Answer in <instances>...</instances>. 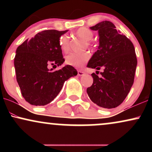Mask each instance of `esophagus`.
Masks as SVG:
<instances>
[{
  "instance_id": "1",
  "label": "esophagus",
  "mask_w": 152,
  "mask_h": 152,
  "mask_svg": "<svg viewBox=\"0 0 152 152\" xmlns=\"http://www.w3.org/2000/svg\"><path fill=\"white\" fill-rule=\"evenodd\" d=\"M85 74V72L83 71H78V76H83Z\"/></svg>"
}]
</instances>
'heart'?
I'll return each instance as SVG.
<instances>
[{"mask_svg":"<svg viewBox=\"0 0 152 152\" xmlns=\"http://www.w3.org/2000/svg\"><path fill=\"white\" fill-rule=\"evenodd\" d=\"M75 36L86 42V46H91V40L94 37V32L87 28L82 27L75 32ZM59 47L64 53H67L69 50V40L67 36H62L59 38ZM90 55L88 53L83 52L79 53H70L66 57V64L67 65L74 66L75 68H82L84 64L89 60Z\"/></svg>","mask_w":152,"mask_h":152,"instance_id":"b5f03b06","label":"heart"}]
</instances>
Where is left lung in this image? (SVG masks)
Returning <instances> with one entry per match:
<instances>
[{
  "label": "left lung",
  "instance_id": "left-lung-1",
  "mask_svg": "<svg viewBox=\"0 0 152 152\" xmlns=\"http://www.w3.org/2000/svg\"><path fill=\"white\" fill-rule=\"evenodd\" d=\"M99 36V49L94 53L87 67L96 69L101 76L91 74L93 84L87 88L91 100L106 109L117 107L124 102L133 85L137 59L133 43L120 34L108 20L90 28Z\"/></svg>",
  "mask_w": 152,
  "mask_h": 152
}]
</instances>
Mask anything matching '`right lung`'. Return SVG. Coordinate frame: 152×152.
I'll use <instances>...</instances> for the list:
<instances>
[{
  "mask_svg": "<svg viewBox=\"0 0 152 152\" xmlns=\"http://www.w3.org/2000/svg\"><path fill=\"white\" fill-rule=\"evenodd\" d=\"M67 31H43L17 48L14 58L16 80L23 97L31 105L49 104L61 91L64 82L78 74L69 65L58 71L50 69L65 61L58 41Z\"/></svg>",
  "mask_w": 152,
  "mask_h": 152,
  "instance_id": "obj_1",
  "label": "right lung"
}]
</instances>
